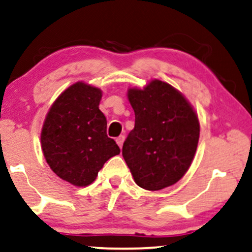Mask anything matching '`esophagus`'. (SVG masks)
I'll use <instances>...</instances> for the list:
<instances>
[{"instance_id": "obj_1", "label": "esophagus", "mask_w": 252, "mask_h": 252, "mask_svg": "<svg viewBox=\"0 0 252 252\" xmlns=\"http://www.w3.org/2000/svg\"><path fill=\"white\" fill-rule=\"evenodd\" d=\"M116 142H117L118 146H120V148H122V146H123V142H124V136H123V135L118 136V137L116 138Z\"/></svg>"}]
</instances>
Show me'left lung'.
Masks as SVG:
<instances>
[{"mask_svg": "<svg viewBox=\"0 0 252 252\" xmlns=\"http://www.w3.org/2000/svg\"><path fill=\"white\" fill-rule=\"evenodd\" d=\"M135 126L122 155L140 187L158 190L178 182L189 168L198 147V116L178 90L152 80L143 90L130 89Z\"/></svg>", "mask_w": 252, "mask_h": 252, "instance_id": "obj_1", "label": "left lung"}]
</instances>
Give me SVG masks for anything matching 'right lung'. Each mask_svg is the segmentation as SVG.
Returning <instances> with one entry per match:
<instances>
[{
    "label": "right lung",
    "mask_w": 252,
    "mask_h": 252,
    "mask_svg": "<svg viewBox=\"0 0 252 252\" xmlns=\"http://www.w3.org/2000/svg\"><path fill=\"white\" fill-rule=\"evenodd\" d=\"M100 98L99 89L78 82L57 98L43 123V156L59 178L74 186L92 184L104 163L121 152L106 135Z\"/></svg>",
    "instance_id": "add662e5"
}]
</instances>
